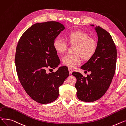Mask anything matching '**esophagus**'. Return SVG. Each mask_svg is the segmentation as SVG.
Returning <instances> with one entry per match:
<instances>
[{
    "label": "esophagus",
    "mask_w": 126,
    "mask_h": 126,
    "mask_svg": "<svg viewBox=\"0 0 126 126\" xmlns=\"http://www.w3.org/2000/svg\"><path fill=\"white\" fill-rule=\"evenodd\" d=\"M68 70H69V73H70V74H72V72H73V70H72V69L71 68H68Z\"/></svg>",
    "instance_id": "obj_1"
}]
</instances>
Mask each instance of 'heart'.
<instances>
[{
    "label": "heart",
    "instance_id": "heart-1",
    "mask_svg": "<svg viewBox=\"0 0 126 126\" xmlns=\"http://www.w3.org/2000/svg\"><path fill=\"white\" fill-rule=\"evenodd\" d=\"M68 43L74 46L75 53L66 54L63 58V64L69 67H74L81 62V56L84 60H88L94 54L97 48V43L94 39L90 38L88 33L81 30L69 32L66 35ZM53 46L58 53H63L68 46V43L60 36L54 39Z\"/></svg>",
    "mask_w": 126,
    "mask_h": 126
}]
</instances>
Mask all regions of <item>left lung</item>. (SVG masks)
I'll return each mask as SVG.
<instances>
[{
    "label": "left lung",
    "instance_id": "1",
    "mask_svg": "<svg viewBox=\"0 0 126 126\" xmlns=\"http://www.w3.org/2000/svg\"><path fill=\"white\" fill-rule=\"evenodd\" d=\"M95 29L98 37L97 50L81 67L86 72H91V74L85 77L80 73H72L77 79L75 87L77 98L88 102L99 100L105 94L111 83L116 63V48L111 36L99 26H96Z\"/></svg>",
    "mask_w": 126,
    "mask_h": 126
}]
</instances>
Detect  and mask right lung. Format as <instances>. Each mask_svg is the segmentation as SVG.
I'll list each match as a JSON object with an SVG mask.
<instances>
[{"label":"right lung","instance_id":"obj_1","mask_svg":"<svg viewBox=\"0 0 126 126\" xmlns=\"http://www.w3.org/2000/svg\"><path fill=\"white\" fill-rule=\"evenodd\" d=\"M64 28L56 21L35 23L18 43L15 61L19 81L29 97L41 104L56 100L59 87L69 76L66 66H61L55 72H46V68L55 69L60 64L53 43Z\"/></svg>","mask_w":126,"mask_h":126}]
</instances>
